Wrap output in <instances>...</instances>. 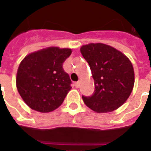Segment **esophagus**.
Instances as JSON below:
<instances>
[{
    "mask_svg": "<svg viewBox=\"0 0 151 151\" xmlns=\"http://www.w3.org/2000/svg\"><path fill=\"white\" fill-rule=\"evenodd\" d=\"M74 86H75L76 88H78L79 86H80V82H76L74 83Z\"/></svg>",
    "mask_w": 151,
    "mask_h": 151,
    "instance_id": "obj_1",
    "label": "esophagus"
}]
</instances>
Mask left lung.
Segmentation results:
<instances>
[{
    "instance_id": "left-lung-1",
    "label": "left lung",
    "mask_w": 151,
    "mask_h": 151,
    "mask_svg": "<svg viewBox=\"0 0 151 151\" xmlns=\"http://www.w3.org/2000/svg\"><path fill=\"white\" fill-rule=\"evenodd\" d=\"M80 51L95 80L92 95H82L85 104L99 113L120 108L129 97L134 85V71L129 59L104 43H89Z\"/></svg>"
}]
</instances>
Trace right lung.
I'll list each match as a JSON object with an SVG mask.
<instances>
[{
    "label": "right lung",
    "mask_w": 151,
    "mask_h": 151,
    "mask_svg": "<svg viewBox=\"0 0 151 151\" xmlns=\"http://www.w3.org/2000/svg\"><path fill=\"white\" fill-rule=\"evenodd\" d=\"M72 53L69 48L50 47L29 54L19 65L17 89L28 107L40 112L59 108L70 91L71 80L63 63Z\"/></svg>",
    "instance_id": "obj_1"
}]
</instances>
